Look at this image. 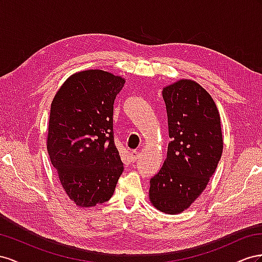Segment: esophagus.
<instances>
[{
  "instance_id": "esophagus-1",
  "label": "esophagus",
  "mask_w": 262,
  "mask_h": 262,
  "mask_svg": "<svg viewBox=\"0 0 262 262\" xmlns=\"http://www.w3.org/2000/svg\"><path fill=\"white\" fill-rule=\"evenodd\" d=\"M130 157H132V160H133V161H136V160L139 158V151L133 150V151L130 152Z\"/></svg>"
}]
</instances>
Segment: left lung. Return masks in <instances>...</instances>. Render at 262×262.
<instances>
[{
	"mask_svg": "<svg viewBox=\"0 0 262 262\" xmlns=\"http://www.w3.org/2000/svg\"><path fill=\"white\" fill-rule=\"evenodd\" d=\"M171 141L167 159L150 179L149 198L167 214L186 210L204 191L223 152L221 117L205 90L180 80L162 91Z\"/></svg>",
	"mask_w": 262,
	"mask_h": 262,
	"instance_id": "1",
	"label": "left lung"
}]
</instances>
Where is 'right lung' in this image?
<instances>
[{
  "label": "right lung",
  "instance_id": "1",
  "mask_svg": "<svg viewBox=\"0 0 262 262\" xmlns=\"http://www.w3.org/2000/svg\"><path fill=\"white\" fill-rule=\"evenodd\" d=\"M125 80L103 70L74 73L51 103L47 150L67 195L80 207L108 201L124 166L113 111Z\"/></svg>",
  "mask_w": 262,
  "mask_h": 262
}]
</instances>
